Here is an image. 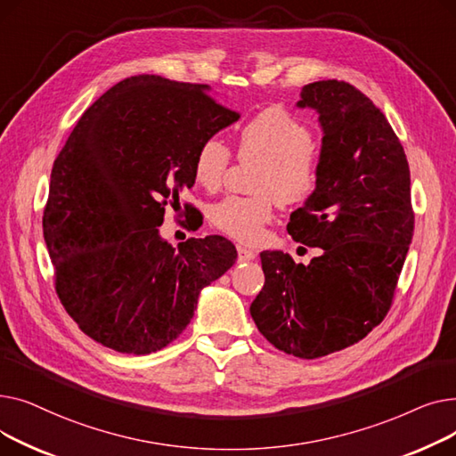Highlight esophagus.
Masks as SVG:
<instances>
[{"label": "esophagus", "mask_w": 456, "mask_h": 456, "mask_svg": "<svg viewBox=\"0 0 456 456\" xmlns=\"http://www.w3.org/2000/svg\"><path fill=\"white\" fill-rule=\"evenodd\" d=\"M236 251H238V260H240V262H249V260H253L256 256L255 251H251L248 248H242V246H238Z\"/></svg>", "instance_id": "esophagus-1"}]
</instances>
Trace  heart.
<instances>
[{
    "label": "heart",
    "mask_w": 456,
    "mask_h": 456,
    "mask_svg": "<svg viewBox=\"0 0 456 456\" xmlns=\"http://www.w3.org/2000/svg\"><path fill=\"white\" fill-rule=\"evenodd\" d=\"M240 160L260 162L253 191L256 196H231L212 208L216 229L242 244H256L272 222L278 198L284 205H299L313 198L320 184L322 157L314 136L297 118L281 107L255 114L238 136ZM231 151L216 138H205L194 155L196 181L214 191L224 183Z\"/></svg>",
    "instance_id": "obj_1"
}]
</instances>
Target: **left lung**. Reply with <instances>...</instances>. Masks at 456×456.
<instances>
[{
  "mask_svg": "<svg viewBox=\"0 0 456 456\" xmlns=\"http://www.w3.org/2000/svg\"><path fill=\"white\" fill-rule=\"evenodd\" d=\"M297 107L320 114L322 175L286 229L322 255L305 266L262 251L265 286L249 310L273 347L318 358L362 340L388 314L414 210L404 150L368 95L327 79L305 85Z\"/></svg>",
  "mask_w": 456,
  "mask_h": 456,
  "instance_id": "obj_1",
  "label": "left lung"
}]
</instances>
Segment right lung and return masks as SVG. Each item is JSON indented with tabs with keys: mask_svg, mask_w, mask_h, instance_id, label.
Segmentation results:
<instances>
[{
	"mask_svg": "<svg viewBox=\"0 0 456 456\" xmlns=\"http://www.w3.org/2000/svg\"><path fill=\"white\" fill-rule=\"evenodd\" d=\"M238 118L207 85L160 76L119 81L79 118L53 162L42 227L57 296L92 340L127 354L166 347L234 265L224 236L175 249L159 227L196 181L200 143Z\"/></svg>",
	"mask_w": 456,
	"mask_h": 456,
	"instance_id": "obj_1",
	"label": "right lung"
}]
</instances>
